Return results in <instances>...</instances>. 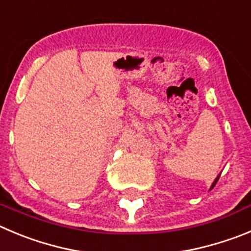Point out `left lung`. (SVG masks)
<instances>
[{
  "instance_id": "obj_1",
  "label": "left lung",
  "mask_w": 251,
  "mask_h": 251,
  "mask_svg": "<svg viewBox=\"0 0 251 251\" xmlns=\"http://www.w3.org/2000/svg\"><path fill=\"white\" fill-rule=\"evenodd\" d=\"M218 179H219V178H217V180H215V181H214V183H213V185H211V188H213V187H214V185H215V184H217V181H218Z\"/></svg>"
}]
</instances>
